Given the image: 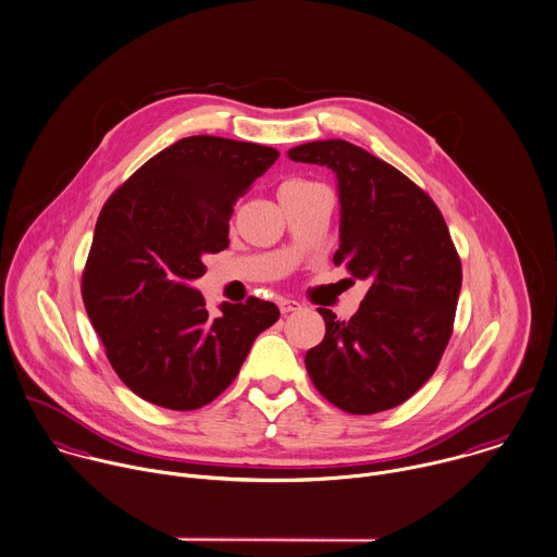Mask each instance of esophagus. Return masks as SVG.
<instances>
[{"label": "esophagus", "mask_w": 557, "mask_h": 557, "mask_svg": "<svg viewBox=\"0 0 557 557\" xmlns=\"http://www.w3.org/2000/svg\"><path fill=\"white\" fill-rule=\"evenodd\" d=\"M278 307H281V313H296L302 309L300 302H296V300H281Z\"/></svg>", "instance_id": "obj_1"}]
</instances>
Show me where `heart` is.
Masks as SVG:
<instances>
[{
    "instance_id": "1",
    "label": "heart",
    "mask_w": 557,
    "mask_h": 557,
    "mask_svg": "<svg viewBox=\"0 0 557 557\" xmlns=\"http://www.w3.org/2000/svg\"><path fill=\"white\" fill-rule=\"evenodd\" d=\"M302 184H307V182H287L285 186H302Z\"/></svg>"
}]
</instances>
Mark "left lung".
I'll list each match as a JSON object with an SVG mask.
<instances>
[{
    "mask_svg": "<svg viewBox=\"0 0 557 557\" xmlns=\"http://www.w3.org/2000/svg\"><path fill=\"white\" fill-rule=\"evenodd\" d=\"M289 160L337 175L342 244L333 261L370 283L348 322L318 309L326 335L305 357L309 377L350 414L395 408L436 371L454 331L462 265L445 218L406 175L346 140L300 145Z\"/></svg>",
    "mask_w": 557,
    "mask_h": 557,
    "instance_id": "left-lung-1",
    "label": "left lung"
}]
</instances>
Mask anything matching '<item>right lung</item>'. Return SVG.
<instances>
[{"label":"right lung","mask_w":557,"mask_h":557,"mask_svg":"<svg viewBox=\"0 0 557 557\" xmlns=\"http://www.w3.org/2000/svg\"><path fill=\"white\" fill-rule=\"evenodd\" d=\"M276 158L270 147L189 136L106 200L82 298L110 366L138 397L171 410L213 401L278 320V307L255 296L213 318L189 287L205 274L202 257L228 246L235 200Z\"/></svg>","instance_id":"add662e5"}]
</instances>
